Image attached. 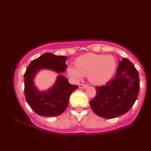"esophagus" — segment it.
Listing matches in <instances>:
<instances>
[{
  "label": "esophagus",
  "instance_id": "1",
  "mask_svg": "<svg viewBox=\"0 0 151 151\" xmlns=\"http://www.w3.org/2000/svg\"><path fill=\"white\" fill-rule=\"evenodd\" d=\"M86 87H87V85H84V84H80L79 85V88L80 89H85Z\"/></svg>",
  "mask_w": 151,
  "mask_h": 151
}]
</instances>
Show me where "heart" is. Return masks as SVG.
I'll use <instances>...</instances> for the list:
<instances>
[{"instance_id":"1","label":"heart","mask_w":151,"mask_h":151,"mask_svg":"<svg viewBox=\"0 0 151 151\" xmlns=\"http://www.w3.org/2000/svg\"><path fill=\"white\" fill-rule=\"evenodd\" d=\"M115 68L116 60L113 56L88 53L79 57L76 64H68L67 73L76 81L87 76L91 83L101 85L110 79Z\"/></svg>"}]
</instances>
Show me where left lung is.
Returning <instances> with one entry per match:
<instances>
[{
	"mask_svg": "<svg viewBox=\"0 0 151 151\" xmlns=\"http://www.w3.org/2000/svg\"><path fill=\"white\" fill-rule=\"evenodd\" d=\"M139 73L126 58L119 62L116 73L106 85L96 87V95L90 101L98 116L113 119L125 114L133 106L139 91Z\"/></svg>",
	"mask_w": 151,
	"mask_h": 151,
	"instance_id": "left-lung-1",
	"label": "left lung"
}]
</instances>
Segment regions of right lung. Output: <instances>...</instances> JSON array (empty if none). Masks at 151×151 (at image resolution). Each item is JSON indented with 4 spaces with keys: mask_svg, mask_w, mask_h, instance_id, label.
Here are the masks:
<instances>
[{
    "mask_svg": "<svg viewBox=\"0 0 151 151\" xmlns=\"http://www.w3.org/2000/svg\"><path fill=\"white\" fill-rule=\"evenodd\" d=\"M67 58L46 52L30 62L24 74L25 100L31 109L42 116H57L68 106L69 97L78 85H71L63 76H58L53 87L48 91H40L34 85L35 76L41 69H50L57 73L66 70Z\"/></svg>",
    "mask_w": 151,
    "mask_h": 151,
    "instance_id": "obj_1",
    "label": "right lung"
}]
</instances>
